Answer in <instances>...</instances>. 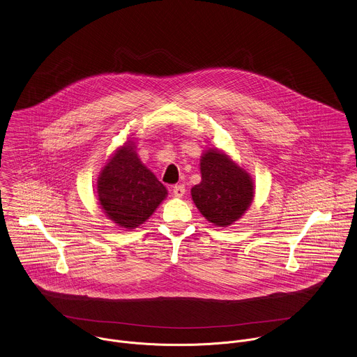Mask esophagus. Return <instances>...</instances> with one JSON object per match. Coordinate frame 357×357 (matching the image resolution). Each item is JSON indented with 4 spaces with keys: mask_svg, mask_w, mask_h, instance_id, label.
I'll list each match as a JSON object with an SVG mask.
<instances>
[{
    "mask_svg": "<svg viewBox=\"0 0 357 357\" xmlns=\"http://www.w3.org/2000/svg\"><path fill=\"white\" fill-rule=\"evenodd\" d=\"M184 194H185V187L183 184H178V185L173 187V195L176 198H183Z\"/></svg>",
    "mask_w": 357,
    "mask_h": 357,
    "instance_id": "esophagus-1",
    "label": "esophagus"
}]
</instances>
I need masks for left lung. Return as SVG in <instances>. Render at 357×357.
Returning <instances> with one entry per match:
<instances>
[{"mask_svg": "<svg viewBox=\"0 0 357 357\" xmlns=\"http://www.w3.org/2000/svg\"><path fill=\"white\" fill-rule=\"evenodd\" d=\"M202 181L192 187V201L204 218L217 227H229L248 211L255 199L250 174L231 156L208 149L201 156Z\"/></svg>", "mask_w": 357, "mask_h": 357, "instance_id": "1", "label": "left lung"}]
</instances>
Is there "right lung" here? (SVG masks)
Returning <instances> with one entry per match:
<instances>
[{"instance_id":"add662e5","label":"right lung","mask_w":357,"mask_h":357,"mask_svg":"<svg viewBox=\"0 0 357 357\" xmlns=\"http://www.w3.org/2000/svg\"><path fill=\"white\" fill-rule=\"evenodd\" d=\"M167 190L126 142L108 159L98 178V201L105 215L125 229L144 224Z\"/></svg>"}]
</instances>
